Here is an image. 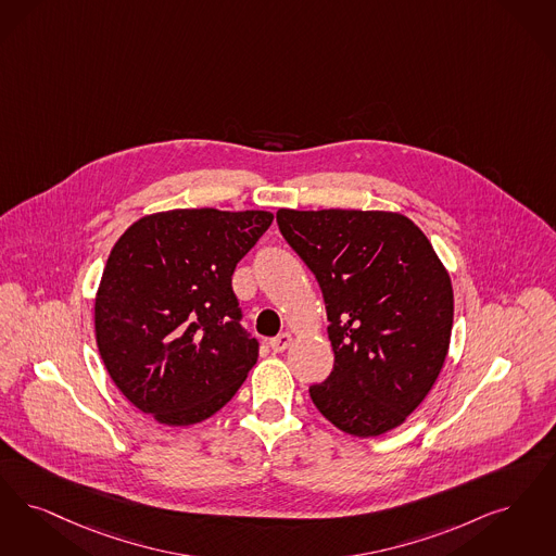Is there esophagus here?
Instances as JSON below:
<instances>
[{"mask_svg":"<svg viewBox=\"0 0 556 556\" xmlns=\"http://www.w3.org/2000/svg\"><path fill=\"white\" fill-rule=\"evenodd\" d=\"M291 341H293V334L286 331V333H279L277 337H273L268 345H270V350H273L275 354H281V352L288 350L289 345H291Z\"/></svg>","mask_w":556,"mask_h":556,"instance_id":"34e87169","label":"esophagus"}]
</instances>
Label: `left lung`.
Listing matches in <instances>:
<instances>
[{
	"label": "left lung",
	"mask_w": 556,
	"mask_h": 556,
	"mask_svg": "<svg viewBox=\"0 0 556 556\" xmlns=\"http://www.w3.org/2000/svg\"><path fill=\"white\" fill-rule=\"evenodd\" d=\"M288 244L323 289L333 372L316 409L352 437L409 418L443 370L453 327L448 270L409 217L393 211L279 208Z\"/></svg>",
	"instance_id": "8db88e82"
}]
</instances>
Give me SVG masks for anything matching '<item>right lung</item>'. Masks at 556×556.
<instances>
[{
    "label": "right lung",
    "instance_id": "1",
    "mask_svg": "<svg viewBox=\"0 0 556 556\" xmlns=\"http://www.w3.org/2000/svg\"><path fill=\"white\" fill-rule=\"evenodd\" d=\"M268 211L172 208L113 244L94 295L101 359L124 397L165 426L217 414L258 359L231 289Z\"/></svg>",
    "mask_w": 556,
    "mask_h": 556
}]
</instances>
